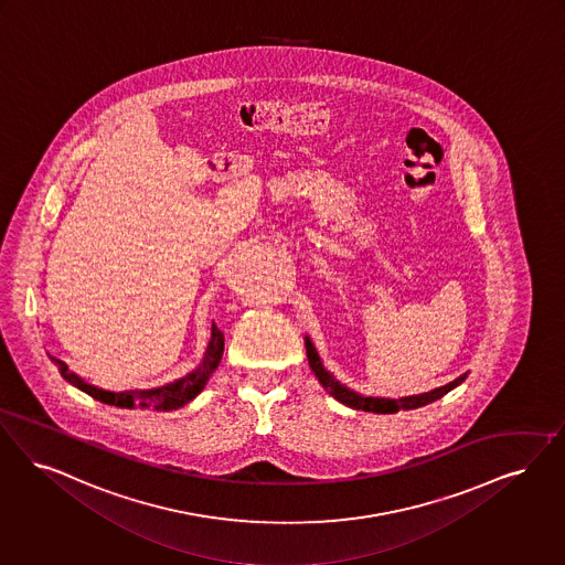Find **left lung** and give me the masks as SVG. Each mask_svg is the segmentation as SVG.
Masks as SVG:
<instances>
[{"label": "left lung", "mask_w": 565, "mask_h": 565, "mask_svg": "<svg viewBox=\"0 0 565 565\" xmlns=\"http://www.w3.org/2000/svg\"><path fill=\"white\" fill-rule=\"evenodd\" d=\"M305 347H307V360L309 365L313 370V374L317 376V381L321 383V386L344 406L353 407V409H363V412H374V414H393V412H399V409H414V407H423L430 404V402H437L441 399L446 393H450L451 388H456L458 384L462 383L467 379V374L458 376L456 381L444 384V386H437L429 393H420V395H409V397H399V399H388V397H365L360 395L351 388H347L344 384H340L319 360L317 355L316 347L309 337H305Z\"/></svg>", "instance_id": "left-lung-1"}]
</instances>
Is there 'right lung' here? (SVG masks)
I'll use <instances>...</instances> for the list:
<instances>
[{
  "mask_svg": "<svg viewBox=\"0 0 565 565\" xmlns=\"http://www.w3.org/2000/svg\"><path fill=\"white\" fill-rule=\"evenodd\" d=\"M223 351H225V337L223 332L216 328V323L212 321V339L207 342V349L203 353V360L193 372L184 374L179 381L174 383L163 384L158 388H135V391H105V388H98L94 384H88L84 379H79L77 374H73L68 370V365L56 358H50L52 362L58 365L61 370V376L67 381V383L77 386L79 391L88 393L94 399L107 404V406L115 407H140V409H158V412H168V409H179V407L189 404L191 399H195L203 391L205 383L210 381L212 372L218 367L221 358H223Z\"/></svg>",
  "mask_w": 565,
  "mask_h": 565,
  "instance_id": "right-lung-1",
  "label": "right lung"
}]
</instances>
